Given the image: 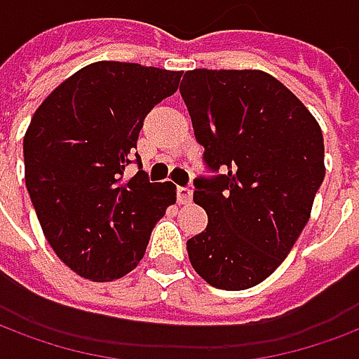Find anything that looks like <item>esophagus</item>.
Wrapping results in <instances>:
<instances>
[{"instance_id": "34e87169", "label": "esophagus", "mask_w": 359, "mask_h": 359, "mask_svg": "<svg viewBox=\"0 0 359 359\" xmlns=\"http://www.w3.org/2000/svg\"><path fill=\"white\" fill-rule=\"evenodd\" d=\"M177 200H179L180 205H188L192 201V190L190 188L179 187L177 188Z\"/></svg>"}]
</instances>
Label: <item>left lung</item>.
<instances>
[{
	"instance_id": "8db88e82",
	"label": "left lung",
	"mask_w": 359,
	"mask_h": 359,
	"mask_svg": "<svg viewBox=\"0 0 359 359\" xmlns=\"http://www.w3.org/2000/svg\"><path fill=\"white\" fill-rule=\"evenodd\" d=\"M213 179L194 180L207 228L187 241L194 270L241 291L280 266L306 226L325 177L318 121L262 70H190L180 83Z\"/></svg>"
}]
</instances>
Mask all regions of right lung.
I'll list each match as a JSON object with an SVG mask.
<instances>
[{
	"label": "right lung",
	"instance_id": "add662e5",
	"mask_svg": "<svg viewBox=\"0 0 359 359\" xmlns=\"http://www.w3.org/2000/svg\"><path fill=\"white\" fill-rule=\"evenodd\" d=\"M182 72L98 60L45 98L24 135V179L45 238L85 280L114 281L144 257L177 201L172 182L123 179L146 114L179 89ZM139 161V154H135Z\"/></svg>",
	"mask_w": 359,
	"mask_h": 359
}]
</instances>
